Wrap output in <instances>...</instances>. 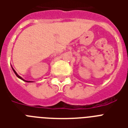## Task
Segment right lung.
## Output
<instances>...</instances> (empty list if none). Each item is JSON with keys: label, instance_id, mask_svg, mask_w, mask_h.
<instances>
[{"label": "right lung", "instance_id": "add662e5", "mask_svg": "<svg viewBox=\"0 0 128 128\" xmlns=\"http://www.w3.org/2000/svg\"><path fill=\"white\" fill-rule=\"evenodd\" d=\"M11 67H12V66H11ZM12 69L13 72H14V74H16V76L17 77H18V78H20V80H23V81H24V82H32V81H27V80H25L24 79H23V78H22V77H21V76H19V75H18V74H17L16 72V71H15L14 69V68H13L12 67Z\"/></svg>", "mask_w": 128, "mask_h": 128}]
</instances>
